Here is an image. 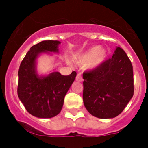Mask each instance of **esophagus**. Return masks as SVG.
<instances>
[{
	"instance_id": "esophagus-1",
	"label": "esophagus",
	"mask_w": 148,
	"mask_h": 148,
	"mask_svg": "<svg viewBox=\"0 0 148 148\" xmlns=\"http://www.w3.org/2000/svg\"><path fill=\"white\" fill-rule=\"evenodd\" d=\"M75 80H76L77 82H82V81H83V78H82V75H81V74H78V75H77V76H76V78H75Z\"/></svg>"
}]
</instances>
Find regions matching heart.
I'll use <instances>...</instances> for the list:
<instances>
[{"mask_svg":"<svg viewBox=\"0 0 148 148\" xmlns=\"http://www.w3.org/2000/svg\"><path fill=\"white\" fill-rule=\"evenodd\" d=\"M108 50L104 47L95 46L73 58L78 65L84 66L86 70H94L100 66L106 61Z\"/></svg>","mask_w":148,"mask_h":148,"instance_id":"obj_1","label":"heart"}]
</instances>
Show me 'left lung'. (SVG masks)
Listing matches in <instances>:
<instances>
[{
    "mask_svg": "<svg viewBox=\"0 0 148 148\" xmlns=\"http://www.w3.org/2000/svg\"><path fill=\"white\" fill-rule=\"evenodd\" d=\"M84 104L99 119H113L124 110L133 95V66L125 52L116 48L112 58L83 73Z\"/></svg>",
    "mask_w": 148,
    "mask_h": 148,
    "instance_id": "1",
    "label": "left lung"
}]
</instances>
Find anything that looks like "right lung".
I'll use <instances>...</instances> for the list:
<instances>
[{"instance_id": "1", "label": "right lung", "mask_w": 148, "mask_h": 148, "mask_svg": "<svg viewBox=\"0 0 148 148\" xmlns=\"http://www.w3.org/2000/svg\"><path fill=\"white\" fill-rule=\"evenodd\" d=\"M60 44L49 40L32 46L18 70V98L28 113L38 118H53L61 112L65 95L76 77L75 71L69 75L56 71L45 75L38 73V58L42 54L58 53Z\"/></svg>"}]
</instances>
